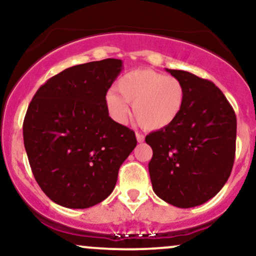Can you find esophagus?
Listing matches in <instances>:
<instances>
[{"mask_svg": "<svg viewBox=\"0 0 256 256\" xmlns=\"http://www.w3.org/2000/svg\"><path fill=\"white\" fill-rule=\"evenodd\" d=\"M136 138H137V142L138 143H143L144 142V136L140 134H136Z\"/></svg>", "mask_w": 256, "mask_h": 256, "instance_id": "esophagus-1", "label": "esophagus"}]
</instances>
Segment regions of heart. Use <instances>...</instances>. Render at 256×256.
<instances>
[{
  "label": "heart",
  "instance_id": "obj_1",
  "mask_svg": "<svg viewBox=\"0 0 256 256\" xmlns=\"http://www.w3.org/2000/svg\"><path fill=\"white\" fill-rule=\"evenodd\" d=\"M118 90H110L106 106L114 122L124 124L134 104L137 122L148 131L171 126L180 116L184 104V88L177 78L164 76L150 68L126 73L118 82Z\"/></svg>",
  "mask_w": 256,
  "mask_h": 256
}]
</instances>
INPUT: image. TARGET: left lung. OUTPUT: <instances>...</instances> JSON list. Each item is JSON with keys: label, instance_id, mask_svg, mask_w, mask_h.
<instances>
[{"label": "left lung", "instance_id": "left-lung-1", "mask_svg": "<svg viewBox=\"0 0 256 256\" xmlns=\"http://www.w3.org/2000/svg\"><path fill=\"white\" fill-rule=\"evenodd\" d=\"M184 88L180 116L146 137L152 149L149 174L161 200L179 208L204 204L230 177L236 152V114L216 84L168 70Z\"/></svg>", "mask_w": 256, "mask_h": 256}]
</instances>
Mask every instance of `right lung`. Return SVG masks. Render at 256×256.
Returning a JSON list of instances; mask_svg holds the SVG:
<instances>
[{"label": "right lung", "mask_w": 256, "mask_h": 256, "mask_svg": "<svg viewBox=\"0 0 256 256\" xmlns=\"http://www.w3.org/2000/svg\"><path fill=\"white\" fill-rule=\"evenodd\" d=\"M122 70L118 58L72 66L46 80L28 104V162L43 192L62 207L83 210L107 198L137 146L134 132L114 122L106 106Z\"/></svg>", "instance_id": "obj_1"}]
</instances>
